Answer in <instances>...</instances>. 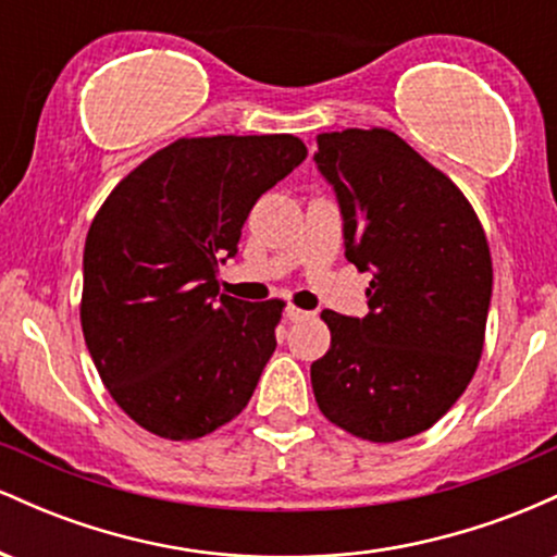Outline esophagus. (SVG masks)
<instances>
[{
  "label": "esophagus",
  "instance_id": "34e87169",
  "mask_svg": "<svg viewBox=\"0 0 557 557\" xmlns=\"http://www.w3.org/2000/svg\"><path fill=\"white\" fill-rule=\"evenodd\" d=\"M309 317V311L298 309V306H287L285 309V319H290V322H298V319H306Z\"/></svg>",
  "mask_w": 557,
  "mask_h": 557
}]
</instances>
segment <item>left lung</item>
Segmentation results:
<instances>
[{"label": "left lung", "instance_id": "8db88e82", "mask_svg": "<svg viewBox=\"0 0 557 557\" xmlns=\"http://www.w3.org/2000/svg\"><path fill=\"white\" fill-rule=\"evenodd\" d=\"M314 162L343 214L345 259L372 272L369 314L324 309L319 411L372 443L430 430L469 387L492 298L487 235L450 177L385 127L319 133Z\"/></svg>", "mask_w": 557, "mask_h": 557}]
</instances>
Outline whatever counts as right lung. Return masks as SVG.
<instances>
[{
    "instance_id": "right-lung-1",
    "label": "right lung",
    "mask_w": 557,
    "mask_h": 557,
    "mask_svg": "<svg viewBox=\"0 0 557 557\" xmlns=\"http://www.w3.org/2000/svg\"><path fill=\"white\" fill-rule=\"evenodd\" d=\"M306 159L296 136L177 138L123 177L83 248L81 324L120 408L164 440H196L251 400L283 300L220 296L261 194Z\"/></svg>"
}]
</instances>
